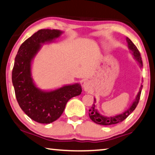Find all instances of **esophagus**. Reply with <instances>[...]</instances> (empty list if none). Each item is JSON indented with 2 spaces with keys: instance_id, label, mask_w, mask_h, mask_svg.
<instances>
[{
  "instance_id": "obj_1",
  "label": "esophagus",
  "mask_w": 155,
  "mask_h": 155,
  "mask_svg": "<svg viewBox=\"0 0 155 155\" xmlns=\"http://www.w3.org/2000/svg\"><path fill=\"white\" fill-rule=\"evenodd\" d=\"M91 83L89 80H84L82 83V87L84 88V90L85 91H89L90 89H91Z\"/></svg>"
}]
</instances>
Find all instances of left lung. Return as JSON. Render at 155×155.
<instances>
[{
	"mask_svg": "<svg viewBox=\"0 0 155 155\" xmlns=\"http://www.w3.org/2000/svg\"><path fill=\"white\" fill-rule=\"evenodd\" d=\"M126 41L127 43V46L128 48L130 49L131 53L132 54V55L134 56V58L137 61V62L139 63L140 67L143 66V63L141 60V54H140L139 50L137 49V48L136 47L135 45L133 44L132 41L129 39L128 37H126ZM143 85L141 84L140 87L139 91L138 92V94L136 96L134 101L132 102V104L130 107L128 108L127 110H125L124 112L121 113L120 114L116 116H102V114H100L96 109V100L94 98V103L91 107V109H89V115L90 118L91 119V120L94 121V123H97V124L102 125H110L114 124H117V123L122 122L123 120H124L134 110L135 108L137 107L138 103H139L140 96H141V93Z\"/></svg>",
	"mask_w": 155,
	"mask_h": 155,
	"instance_id": "obj_1",
	"label": "left lung"
}]
</instances>
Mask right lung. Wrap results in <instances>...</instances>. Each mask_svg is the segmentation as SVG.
<instances>
[{"instance_id": "add662e5", "label": "right lung", "mask_w": 155, "mask_h": 155, "mask_svg": "<svg viewBox=\"0 0 155 155\" xmlns=\"http://www.w3.org/2000/svg\"><path fill=\"white\" fill-rule=\"evenodd\" d=\"M63 33L59 30H38L21 44L14 60L12 80L16 100L26 115L39 123L48 124L58 119L67 102L82 92L79 83L45 91L32 79V63L41 44L53 42Z\"/></svg>"}]
</instances>
